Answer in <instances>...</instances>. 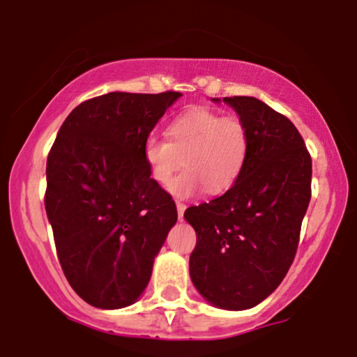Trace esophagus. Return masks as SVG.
I'll return each instance as SVG.
<instances>
[{
	"label": "esophagus",
	"instance_id": "obj_1",
	"mask_svg": "<svg viewBox=\"0 0 357 357\" xmlns=\"http://www.w3.org/2000/svg\"><path fill=\"white\" fill-rule=\"evenodd\" d=\"M176 209H178V218L179 219H183V215H184V211H186V204H184V202H176Z\"/></svg>",
	"mask_w": 357,
	"mask_h": 357
}]
</instances>
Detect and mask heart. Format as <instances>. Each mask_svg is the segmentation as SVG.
I'll return each instance as SVG.
<instances>
[{"label":"heart","mask_w":357,"mask_h":357,"mask_svg":"<svg viewBox=\"0 0 357 357\" xmlns=\"http://www.w3.org/2000/svg\"><path fill=\"white\" fill-rule=\"evenodd\" d=\"M166 137L150 135L143 143V158L153 181L166 186L184 162L187 169L169 184L176 197H191L202 188L222 194L241 178L249 156V130L236 115L211 108H191L176 116Z\"/></svg>","instance_id":"b5f03b06"}]
</instances>
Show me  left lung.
<instances>
[{
  "label": "left lung",
  "mask_w": 357,
  "mask_h": 357,
  "mask_svg": "<svg viewBox=\"0 0 357 357\" xmlns=\"http://www.w3.org/2000/svg\"><path fill=\"white\" fill-rule=\"evenodd\" d=\"M224 102L249 130V156L229 191L184 212L197 236L189 273L212 305L247 310L282 283L295 259L311 197V156L296 126L267 103Z\"/></svg>",
  "instance_id": "1"
}]
</instances>
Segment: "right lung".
Returning a JSON list of instances; mask_svg holds the SVG:
<instances>
[{
  "mask_svg": "<svg viewBox=\"0 0 357 357\" xmlns=\"http://www.w3.org/2000/svg\"><path fill=\"white\" fill-rule=\"evenodd\" d=\"M179 92H110L67 116L47 155L44 204L57 259L97 308L137 301L178 211L153 181L143 143Z\"/></svg>",
  "mask_w": 357,
  "mask_h": 357,
  "instance_id": "1",
  "label": "right lung"
}]
</instances>
